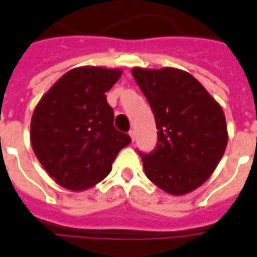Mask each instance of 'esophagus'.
<instances>
[{"mask_svg": "<svg viewBox=\"0 0 257 257\" xmlns=\"http://www.w3.org/2000/svg\"><path fill=\"white\" fill-rule=\"evenodd\" d=\"M129 136H131V139H132V141H135V131H129Z\"/></svg>", "mask_w": 257, "mask_h": 257, "instance_id": "obj_1", "label": "esophagus"}]
</instances>
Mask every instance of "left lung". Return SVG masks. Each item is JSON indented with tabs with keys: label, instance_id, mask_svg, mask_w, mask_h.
Here are the masks:
<instances>
[{
	"label": "left lung",
	"instance_id": "obj_1",
	"mask_svg": "<svg viewBox=\"0 0 257 257\" xmlns=\"http://www.w3.org/2000/svg\"><path fill=\"white\" fill-rule=\"evenodd\" d=\"M132 76L156 118V149L141 155L145 175L169 195L195 191L209 179L227 148L223 109L185 70L136 66Z\"/></svg>",
	"mask_w": 257,
	"mask_h": 257
}]
</instances>
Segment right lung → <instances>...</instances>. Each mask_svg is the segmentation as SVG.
<instances>
[{
	"mask_svg": "<svg viewBox=\"0 0 257 257\" xmlns=\"http://www.w3.org/2000/svg\"><path fill=\"white\" fill-rule=\"evenodd\" d=\"M122 70L78 66L41 97L30 121V143L46 173L65 189L86 191L106 177L131 137L113 126L105 93Z\"/></svg>",
	"mask_w": 257,
	"mask_h": 257,
	"instance_id": "obj_1",
	"label": "right lung"
}]
</instances>
